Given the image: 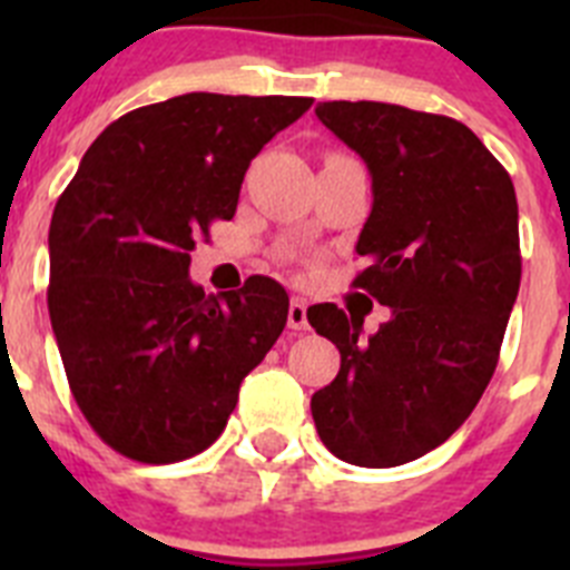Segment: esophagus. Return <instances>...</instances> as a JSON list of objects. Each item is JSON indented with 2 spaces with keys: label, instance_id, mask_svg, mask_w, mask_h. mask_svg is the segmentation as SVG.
Here are the masks:
<instances>
[{
  "label": "esophagus",
  "instance_id": "obj_1",
  "mask_svg": "<svg viewBox=\"0 0 570 570\" xmlns=\"http://www.w3.org/2000/svg\"><path fill=\"white\" fill-rule=\"evenodd\" d=\"M288 328L291 331H308V302L302 296H294L288 305Z\"/></svg>",
  "mask_w": 570,
  "mask_h": 570
}]
</instances>
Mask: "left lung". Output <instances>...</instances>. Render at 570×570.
Returning <instances> with one entry per match:
<instances>
[{"instance_id":"obj_1","label":"left lung","mask_w":570,"mask_h":570,"mask_svg":"<svg viewBox=\"0 0 570 570\" xmlns=\"http://www.w3.org/2000/svg\"><path fill=\"white\" fill-rule=\"evenodd\" d=\"M316 116L371 174L374 205L356 242L367 268L354 288L391 320L362 340L360 316L331 302L308 308L342 356L311 414L342 462L394 468L442 445L491 382L520 294L517 194L451 116L387 102H320Z\"/></svg>"}]
</instances>
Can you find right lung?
I'll return each instance as SVG.
<instances>
[{
  "mask_svg": "<svg viewBox=\"0 0 570 570\" xmlns=\"http://www.w3.org/2000/svg\"><path fill=\"white\" fill-rule=\"evenodd\" d=\"M308 97L185 94L110 122L50 219L48 311L73 400L114 451L165 465L225 431L242 380L288 322V294L250 276L223 299L188 276L230 219L250 159Z\"/></svg>",
  "mask_w": 570,
  "mask_h": 570,
  "instance_id": "right-lung-1",
  "label": "right lung"
}]
</instances>
